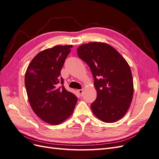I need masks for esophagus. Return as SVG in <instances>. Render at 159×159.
Returning <instances> with one entry per match:
<instances>
[{
    "label": "esophagus",
    "mask_w": 159,
    "mask_h": 159,
    "mask_svg": "<svg viewBox=\"0 0 159 159\" xmlns=\"http://www.w3.org/2000/svg\"><path fill=\"white\" fill-rule=\"evenodd\" d=\"M78 92L79 93V94L80 95H82V94H83V89H78Z\"/></svg>",
    "instance_id": "1"
}]
</instances>
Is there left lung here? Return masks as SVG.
Returning a JSON list of instances; mask_svg holds the SVG:
<instances>
[{
  "instance_id": "obj_1",
  "label": "left lung",
  "mask_w": 159,
  "mask_h": 159,
  "mask_svg": "<svg viewBox=\"0 0 159 159\" xmlns=\"http://www.w3.org/2000/svg\"><path fill=\"white\" fill-rule=\"evenodd\" d=\"M77 52L80 58L89 66L94 78L97 98L91 105L93 114L105 123L121 119L130 107L134 91L127 61L107 43L84 44Z\"/></svg>"
}]
</instances>
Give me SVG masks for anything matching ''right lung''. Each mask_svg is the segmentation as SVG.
I'll return each mask as SVG.
<instances>
[{"label":"right lung","mask_w":159,"mask_h":159,"mask_svg":"<svg viewBox=\"0 0 159 159\" xmlns=\"http://www.w3.org/2000/svg\"><path fill=\"white\" fill-rule=\"evenodd\" d=\"M72 45L56 46L34 57L25 74V86L32 110L44 122L59 125L73 113L76 96L63 85L60 72ZM62 85L59 87V85Z\"/></svg>","instance_id":"1"}]
</instances>
